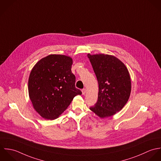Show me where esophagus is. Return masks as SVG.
<instances>
[{
    "mask_svg": "<svg viewBox=\"0 0 161 161\" xmlns=\"http://www.w3.org/2000/svg\"><path fill=\"white\" fill-rule=\"evenodd\" d=\"M86 89L85 88H83V89H82V90H81V92H82V94L83 95H85V93H86Z\"/></svg>",
    "mask_w": 161,
    "mask_h": 161,
    "instance_id": "34e87169",
    "label": "esophagus"
}]
</instances>
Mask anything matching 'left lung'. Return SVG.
<instances>
[{
    "label": "left lung",
    "instance_id": "8db88e82",
    "mask_svg": "<svg viewBox=\"0 0 161 161\" xmlns=\"http://www.w3.org/2000/svg\"><path fill=\"white\" fill-rule=\"evenodd\" d=\"M97 76L99 92L97 103L90 109L100 118L119 112L128 101L131 90L128 70L114 56L88 55Z\"/></svg>",
    "mask_w": 161,
    "mask_h": 161
}]
</instances>
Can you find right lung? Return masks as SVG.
Segmentation results:
<instances>
[{
	"label": "right lung",
	"instance_id": "1",
	"mask_svg": "<svg viewBox=\"0 0 161 161\" xmlns=\"http://www.w3.org/2000/svg\"><path fill=\"white\" fill-rule=\"evenodd\" d=\"M72 59L62 55H50L33 66L29 78V94L36 111L43 118L55 119L81 95L75 87Z\"/></svg>",
	"mask_w": 161,
	"mask_h": 161
}]
</instances>
